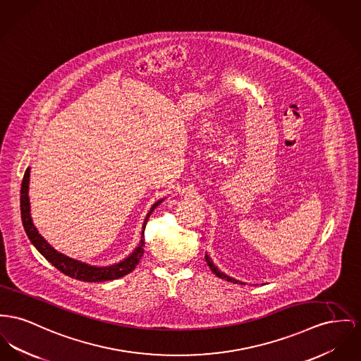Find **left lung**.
Returning <instances> with one entry per match:
<instances>
[{
    "mask_svg": "<svg viewBox=\"0 0 361 361\" xmlns=\"http://www.w3.org/2000/svg\"><path fill=\"white\" fill-rule=\"evenodd\" d=\"M205 262H207V264L209 265V268L212 269V272L216 275L217 278L224 279V281H228V282H233V283H240V285H245L243 282H240V281H237V279H234V278H230V276H227L226 274H223V272L217 268L216 265L212 263V260H211V257H209L208 255H205Z\"/></svg>",
    "mask_w": 361,
    "mask_h": 361,
    "instance_id": "8db88e82",
    "label": "left lung"
}]
</instances>
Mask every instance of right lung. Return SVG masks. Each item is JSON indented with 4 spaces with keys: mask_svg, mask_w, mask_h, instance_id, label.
Here are the masks:
<instances>
[{
    "mask_svg": "<svg viewBox=\"0 0 361 361\" xmlns=\"http://www.w3.org/2000/svg\"><path fill=\"white\" fill-rule=\"evenodd\" d=\"M28 182H30V169H25V176H23V180H22V189H20V212H22L23 227H25V234H27L28 240H31V243L37 247V250L48 260L50 264L54 265L59 271L68 275L70 278L82 281V282H105V281L119 279L121 276L130 274L138 265L141 257L144 256V234L147 219L150 216V214L154 211V208L159 207L163 202V198L159 200L157 202H154L153 207L150 208V211L147 212L144 226H142L141 242L135 247V250L127 259L121 260L116 264L108 265V267H96V265L82 263L79 260H75V259H71V257L57 252L38 233V230L35 228V226L32 223L31 214H30Z\"/></svg>",
    "mask_w": 361,
    "mask_h": 361,
    "instance_id": "obj_1",
    "label": "right lung"
}]
</instances>
